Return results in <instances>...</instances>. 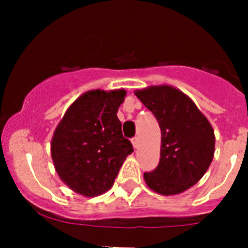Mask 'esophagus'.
I'll return each instance as SVG.
<instances>
[{"label":"esophagus","instance_id":"obj_1","mask_svg":"<svg viewBox=\"0 0 248 248\" xmlns=\"http://www.w3.org/2000/svg\"><path fill=\"white\" fill-rule=\"evenodd\" d=\"M132 144H133L134 149H137V147L139 146V139L138 138H133V139H132Z\"/></svg>","mask_w":248,"mask_h":248}]
</instances>
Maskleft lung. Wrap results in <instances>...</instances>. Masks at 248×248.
Instances as JSON below:
<instances>
[{
    "label": "left lung",
    "mask_w": 248,
    "mask_h": 248,
    "mask_svg": "<svg viewBox=\"0 0 248 248\" xmlns=\"http://www.w3.org/2000/svg\"><path fill=\"white\" fill-rule=\"evenodd\" d=\"M134 93L156 116L161 128V158L154 171L145 172V182L162 196L182 193L194 186L211 164V124L187 94L169 85H155Z\"/></svg>",
    "instance_id": "8db88e82"
}]
</instances>
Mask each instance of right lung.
Wrapping results in <instances>:
<instances>
[{
  "label": "right lung",
  "mask_w": 248,
  "mask_h": 248,
  "mask_svg": "<svg viewBox=\"0 0 248 248\" xmlns=\"http://www.w3.org/2000/svg\"><path fill=\"white\" fill-rule=\"evenodd\" d=\"M126 90H91L71 104L51 139L60 179L77 193L97 197L111 188L133 146L124 138L117 110Z\"/></svg>",
  "instance_id": "obj_1"
}]
</instances>
